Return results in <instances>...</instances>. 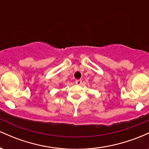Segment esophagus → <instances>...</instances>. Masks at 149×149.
I'll use <instances>...</instances> for the list:
<instances>
[{
  "instance_id": "esophagus-1",
  "label": "esophagus",
  "mask_w": 149,
  "mask_h": 149,
  "mask_svg": "<svg viewBox=\"0 0 149 149\" xmlns=\"http://www.w3.org/2000/svg\"><path fill=\"white\" fill-rule=\"evenodd\" d=\"M75 83H76V85H81L82 80H76Z\"/></svg>"
}]
</instances>
